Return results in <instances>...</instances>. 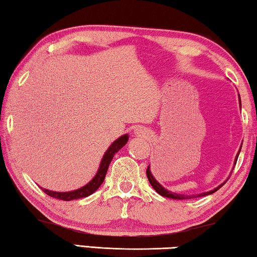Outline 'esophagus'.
I'll return each instance as SVG.
<instances>
[{
  "mask_svg": "<svg viewBox=\"0 0 257 257\" xmlns=\"http://www.w3.org/2000/svg\"><path fill=\"white\" fill-rule=\"evenodd\" d=\"M135 134H137V135H139V136H142L143 130L142 129H136V130H135Z\"/></svg>",
  "mask_w": 257,
  "mask_h": 257,
  "instance_id": "34e87169",
  "label": "esophagus"
}]
</instances>
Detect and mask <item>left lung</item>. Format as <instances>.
I'll return each mask as SVG.
<instances>
[{
    "mask_svg": "<svg viewBox=\"0 0 257 257\" xmlns=\"http://www.w3.org/2000/svg\"><path fill=\"white\" fill-rule=\"evenodd\" d=\"M240 152V151H239ZM238 155H239V153H238ZM238 155H237V159H238ZM236 159V160H237ZM146 175H147V178H149V181H150V184L152 185V187H153V188L158 191V193L160 194V195H162V196H164V197H169V198H173V199H190V198H197V197H203V196H206V195H210V194H213V193H215V191L219 189V188H221V186L222 185H220L219 187H216L215 189H213V190H211V191H207V193H203V194H197V195H180V194H176V193H171V191H169V190H167L165 188H163L162 186H161L158 181H156L155 179H154V177L152 176V173H151V171H150V165L149 167H147V170H146Z\"/></svg>",
    "mask_w": 257,
    "mask_h": 257,
    "instance_id": "1",
    "label": "left lung"
}]
</instances>
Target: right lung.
Masks as SVG:
<instances>
[{
	"mask_svg": "<svg viewBox=\"0 0 257 257\" xmlns=\"http://www.w3.org/2000/svg\"><path fill=\"white\" fill-rule=\"evenodd\" d=\"M128 142V136L124 135V136H121L120 138L116 139V141L113 143V144L108 147L106 153L104 154L101 165H99V169L96 173V176L94 177V179L88 182L86 186L81 187V188L73 190V191H68V193H56V191L43 189V191L49 196L56 198V199H62V201H72V199H78L82 197H87L89 195H92L94 191L98 189V187L103 184L104 179H105V175L107 172L108 165H110L113 156L118 152L121 147L125 145V143Z\"/></svg>",
	"mask_w": 257,
	"mask_h": 257,
	"instance_id": "add662e5",
	"label": "right lung"
}]
</instances>
